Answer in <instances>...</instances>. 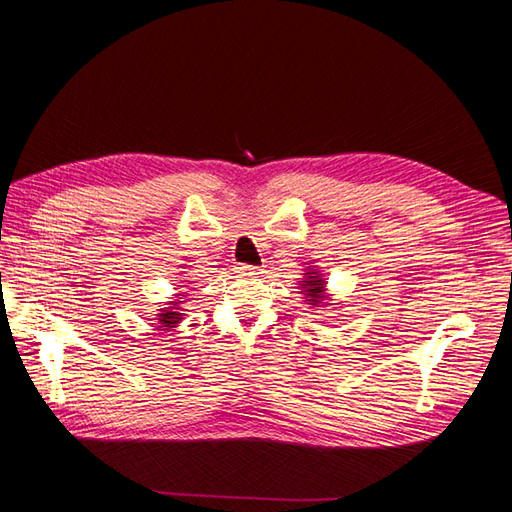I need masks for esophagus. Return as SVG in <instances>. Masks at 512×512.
<instances>
[{
    "instance_id": "1",
    "label": "esophagus",
    "mask_w": 512,
    "mask_h": 512,
    "mask_svg": "<svg viewBox=\"0 0 512 512\" xmlns=\"http://www.w3.org/2000/svg\"><path fill=\"white\" fill-rule=\"evenodd\" d=\"M237 269H239L241 275H258V273H262L260 267H252V265H239Z\"/></svg>"
}]
</instances>
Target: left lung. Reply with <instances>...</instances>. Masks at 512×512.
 <instances>
[{
  "label": "left lung",
  "mask_w": 512,
  "mask_h": 512,
  "mask_svg": "<svg viewBox=\"0 0 512 512\" xmlns=\"http://www.w3.org/2000/svg\"><path fill=\"white\" fill-rule=\"evenodd\" d=\"M307 280L301 284V288L307 294V301L312 305H320L324 301V280L318 273H305Z\"/></svg>",
  "instance_id": "1"
}]
</instances>
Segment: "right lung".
Listing matches in <instances>:
<instances>
[{
	"label": "right lung",
	"instance_id": "1",
	"mask_svg": "<svg viewBox=\"0 0 512 512\" xmlns=\"http://www.w3.org/2000/svg\"><path fill=\"white\" fill-rule=\"evenodd\" d=\"M179 297H185V294H179ZM183 301H173L170 303V307H166V309H162V314H158V320H160V324L162 327H168V329H173L175 324H179V320H181V305Z\"/></svg>",
	"mask_w": 512,
	"mask_h": 512
}]
</instances>
